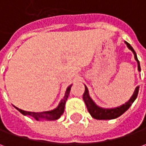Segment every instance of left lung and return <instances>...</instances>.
<instances>
[{"label":"left lung","mask_w":146,"mask_h":146,"mask_svg":"<svg viewBox=\"0 0 146 146\" xmlns=\"http://www.w3.org/2000/svg\"><path fill=\"white\" fill-rule=\"evenodd\" d=\"M124 43L127 44V47L129 48L134 54V58L135 60L137 62L138 70L141 71V66H140V62L138 61L137 53L135 52V50L133 49L131 44H128L127 41H124ZM85 86V91L83 95V99L85 102V105L87 106L88 111L89 112V114L95 119H100V120H107V119H114L118 117H119L122 115L125 111L129 109V107L132 106V104L134 102V101L136 100V98L137 97L138 92H139V86L135 88V91L132 94V96L130 98V99L125 102L124 104L121 105L119 106L114 107V108H103L101 106H98L97 104L94 102L92 98L90 97L89 93H88V89L86 85Z\"/></svg>","instance_id":"8db88e82"}]
</instances>
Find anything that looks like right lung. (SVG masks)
<instances>
[{
  "label": "right lung",
  "mask_w": 146,
  "mask_h": 146,
  "mask_svg": "<svg viewBox=\"0 0 146 146\" xmlns=\"http://www.w3.org/2000/svg\"><path fill=\"white\" fill-rule=\"evenodd\" d=\"M72 86V84H70V86H68L66 92H65V95L63 98L61 100V102H59L58 106L55 108V109L51 110H48V111H43V112H31V111H26L23 110H21L16 106H14V108L18 110L21 114L23 115H28L33 117L36 120H56L58 119L61 117V115L63 114L65 110V105H66V102L67 100V98L69 97L70 94V88Z\"/></svg>",
  "instance_id": "add662e5"
}]
</instances>
